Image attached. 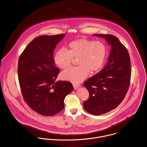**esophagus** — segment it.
I'll return each mask as SVG.
<instances>
[{"mask_svg": "<svg viewBox=\"0 0 147 147\" xmlns=\"http://www.w3.org/2000/svg\"><path fill=\"white\" fill-rule=\"evenodd\" d=\"M73 86H74V89H77L78 88H80L81 86V85H77V84H74Z\"/></svg>", "mask_w": 147, "mask_h": 147, "instance_id": "obj_1", "label": "esophagus"}]
</instances>
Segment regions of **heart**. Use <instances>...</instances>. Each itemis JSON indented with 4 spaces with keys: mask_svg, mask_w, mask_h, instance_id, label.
Instances as JSON below:
<instances>
[{
    "mask_svg": "<svg viewBox=\"0 0 147 147\" xmlns=\"http://www.w3.org/2000/svg\"><path fill=\"white\" fill-rule=\"evenodd\" d=\"M107 54L106 45L102 41L78 38L70 42L67 51L58 50L54 55L55 64L59 68L69 67L73 59H77L78 66L70 67L61 74L63 80L74 84L81 82L91 73L99 71L104 65Z\"/></svg>",
    "mask_w": 147,
    "mask_h": 147,
    "instance_id": "b5f03b06",
    "label": "heart"
}]
</instances>
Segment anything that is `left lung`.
Here are the masks:
<instances>
[{
    "label": "left lung",
    "mask_w": 147,
    "mask_h": 147,
    "mask_svg": "<svg viewBox=\"0 0 147 147\" xmlns=\"http://www.w3.org/2000/svg\"><path fill=\"white\" fill-rule=\"evenodd\" d=\"M93 35L105 38L111 47L106 66L84 83L89 93L84 108L90 114L99 115L115 109L125 98L130 81V59L127 49L115 36Z\"/></svg>",
    "instance_id": "8db88e82"
}]
</instances>
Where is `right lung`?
I'll return each instance as SVG.
<instances>
[{
  "label": "right lung",
  "mask_w": 147,
  "mask_h": 147,
  "mask_svg": "<svg viewBox=\"0 0 147 147\" xmlns=\"http://www.w3.org/2000/svg\"><path fill=\"white\" fill-rule=\"evenodd\" d=\"M65 36L35 38L18 60V76L24 99L33 110L42 115L52 116L61 111L66 96L74 89L70 82H55L59 70L55 66L53 53Z\"/></svg>",
  "instance_id": "add662e5"
}]
</instances>
